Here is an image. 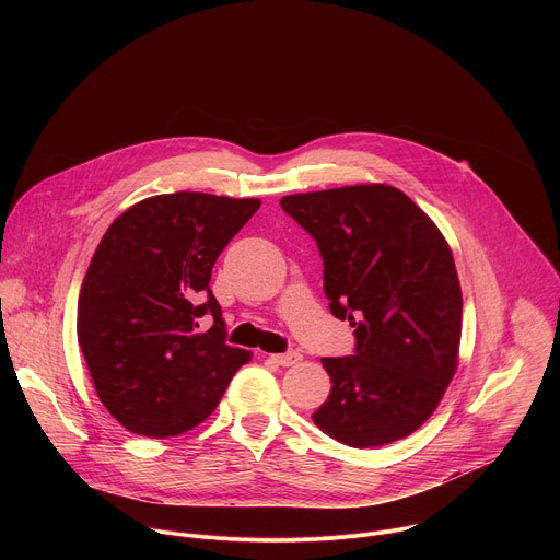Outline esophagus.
<instances>
[{
  "mask_svg": "<svg viewBox=\"0 0 560 560\" xmlns=\"http://www.w3.org/2000/svg\"><path fill=\"white\" fill-rule=\"evenodd\" d=\"M301 352H296V350H290V352H283V354H272V361L275 363H279V365H283V368H290V365H296V363H301Z\"/></svg>",
  "mask_w": 560,
  "mask_h": 560,
  "instance_id": "34e87169",
  "label": "esophagus"
}]
</instances>
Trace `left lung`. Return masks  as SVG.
Returning <instances> with one entry per match:
<instances>
[{"mask_svg":"<svg viewBox=\"0 0 560 560\" xmlns=\"http://www.w3.org/2000/svg\"><path fill=\"white\" fill-rule=\"evenodd\" d=\"M281 208L316 242L330 310L357 337L352 357L322 359L332 389L312 421L350 447L406 439L458 365L463 296L445 236L385 184L288 195Z\"/></svg>","mask_w":560,"mask_h":560,"instance_id":"1","label":"left lung"}]
</instances>
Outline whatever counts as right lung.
Returning a JSON list of instances; mask_svg holds the SVG:
<instances>
[{"label":"right lung","instance_id":"1","mask_svg":"<svg viewBox=\"0 0 560 560\" xmlns=\"http://www.w3.org/2000/svg\"><path fill=\"white\" fill-rule=\"evenodd\" d=\"M259 206L208 192L156 195L102 236L79 292L77 339L100 401L132 434L192 430L253 359L225 343L210 277ZM203 317L213 318L208 331Z\"/></svg>","mask_w":560,"mask_h":560}]
</instances>
